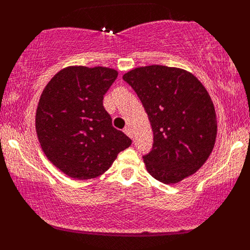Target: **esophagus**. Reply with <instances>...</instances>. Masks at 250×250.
<instances>
[{
	"mask_svg": "<svg viewBox=\"0 0 250 250\" xmlns=\"http://www.w3.org/2000/svg\"><path fill=\"white\" fill-rule=\"evenodd\" d=\"M124 133L127 136H129V138H132V131H131V127H129V126H127V127L124 128Z\"/></svg>",
	"mask_w": 250,
	"mask_h": 250,
	"instance_id": "34e87169",
	"label": "esophagus"
}]
</instances>
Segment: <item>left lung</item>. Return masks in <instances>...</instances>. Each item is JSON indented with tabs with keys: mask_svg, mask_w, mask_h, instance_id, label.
<instances>
[{
	"mask_svg": "<svg viewBox=\"0 0 250 250\" xmlns=\"http://www.w3.org/2000/svg\"><path fill=\"white\" fill-rule=\"evenodd\" d=\"M141 100L153 131L152 150L143 156L148 173L165 184L197 172L213 151L216 112L201 82L175 67H138L123 76Z\"/></svg>",
	"mask_w": 250,
	"mask_h": 250,
	"instance_id": "left-lung-1",
	"label": "left lung"
}]
</instances>
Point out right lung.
Instances as JSON below:
<instances>
[{"label":"right lung","mask_w":250,"mask_h":250,"mask_svg":"<svg viewBox=\"0 0 250 250\" xmlns=\"http://www.w3.org/2000/svg\"><path fill=\"white\" fill-rule=\"evenodd\" d=\"M117 76L112 68L69 66L41 94L35 117L40 145L47 159L73 179L100 176L131 146L104 108V95Z\"/></svg>","instance_id":"right-lung-1"}]
</instances>
